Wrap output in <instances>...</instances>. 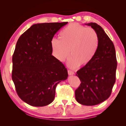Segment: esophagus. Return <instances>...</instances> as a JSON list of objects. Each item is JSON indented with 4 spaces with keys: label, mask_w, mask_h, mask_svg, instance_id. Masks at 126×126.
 Masks as SVG:
<instances>
[{
    "label": "esophagus",
    "mask_w": 126,
    "mask_h": 126,
    "mask_svg": "<svg viewBox=\"0 0 126 126\" xmlns=\"http://www.w3.org/2000/svg\"><path fill=\"white\" fill-rule=\"evenodd\" d=\"M68 74H69V75H73L75 74L74 72L70 70H68Z\"/></svg>",
    "instance_id": "34e87169"
}]
</instances>
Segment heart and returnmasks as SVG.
<instances>
[{"label": "heart", "instance_id": "heart-1", "mask_svg": "<svg viewBox=\"0 0 126 126\" xmlns=\"http://www.w3.org/2000/svg\"><path fill=\"white\" fill-rule=\"evenodd\" d=\"M52 55L60 62L69 55V64L75 68L88 64L96 54L99 46L97 32L91 28L77 23L70 24L59 33V40L53 38L50 43Z\"/></svg>", "mask_w": 126, "mask_h": 126}]
</instances>
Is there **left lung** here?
<instances>
[{
  "mask_svg": "<svg viewBox=\"0 0 126 126\" xmlns=\"http://www.w3.org/2000/svg\"><path fill=\"white\" fill-rule=\"evenodd\" d=\"M86 25L97 32L99 46L92 61L77 71L76 75L81 83L75 90V98L81 105L94 106L111 94L116 81L117 62L114 45L101 27L94 22Z\"/></svg>",
  "mask_w": 126,
  "mask_h": 126,
  "instance_id": "obj_1",
  "label": "left lung"
}]
</instances>
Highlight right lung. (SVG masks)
<instances>
[{
    "label": "right lung",
    "instance_id": "add662e5",
    "mask_svg": "<svg viewBox=\"0 0 126 126\" xmlns=\"http://www.w3.org/2000/svg\"><path fill=\"white\" fill-rule=\"evenodd\" d=\"M68 22L33 25L18 39L13 56L12 79L18 96L35 107L54 100L57 85L68 77L64 64L52 55L50 43Z\"/></svg>",
    "mask_w": 126,
    "mask_h": 126
}]
</instances>
